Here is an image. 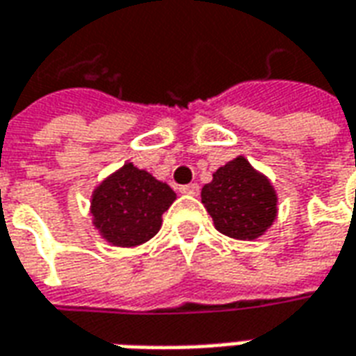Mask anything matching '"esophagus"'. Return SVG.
I'll list each match as a JSON object with an SVG mask.
<instances>
[{"label":"esophagus","mask_w":356,"mask_h":356,"mask_svg":"<svg viewBox=\"0 0 356 356\" xmlns=\"http://www.w3.org/2000/svg\"><path fill=\"white\" fill-rule=\"evenodd\" d=\"M179 193L186 194V196H196V194L200 193V186L196 185V183H191V185H183V186H179Z\"/></svg>","instance_id":"34e87169"}]
</instances>
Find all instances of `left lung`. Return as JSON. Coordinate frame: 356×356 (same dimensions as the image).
I'll use <instances>...</instances> for the list:
<instances>
[{
	"label": "left lung",
	"mask_w": 356,
	"mask_h": 356,
	"mask_svg": "<svg viewBox=\"0 0 356 356\" xmlns=\"http://www.w3.org/2000/svg\"><path fill=\"white\" fill-rule=\"evenodd\" d=\"M200 196L217 231L229 238H259L278 216L275 185L244 156L221 165L211 183L202 186Z\"/></svg>",
	"instance_id": "obj_1"
}]
</instances>
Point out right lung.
<instances>
[{
    "mask_svg": "<svg viewBox=\"0 0 356 356\" xmlns=\"http://www.w3.org/2000/svg\"><path fill=\"white\" fill-rule=\"evenodd\" d=\"M177 194L147 170L125 162L91 194V223L110 246L137 248L162 227V216Z\"/></svg>",
    "mask_w": 356,
    "mask_h": 356,
    "instance_id": "1",
    "label": "right lung"
}]
</instances>
